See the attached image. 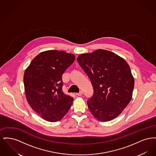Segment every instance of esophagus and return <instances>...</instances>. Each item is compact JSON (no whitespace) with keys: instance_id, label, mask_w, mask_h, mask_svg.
<instances>
[{"instance_id":"1","label":"esophagus","mask_w":156,"mask_h":156,"mask_svg":"<svg viewBox=\"0 0 156 156\" xmlns=\"http://www.w3.org/2000/svg\"><path fill=\"white\" fill-rule=\"evenodd\" d=\"M82 94H83V92H82V90H80V92L76 93V95H78V96H81Z\"/></svg>"}]
</instances>
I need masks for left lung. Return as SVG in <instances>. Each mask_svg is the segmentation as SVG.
Returning <instances> with one entry per match:
<instances>
[{
    "mask_svg": "<svg viewBox=\"0 0 156 156\" xmlns=\"http://www.w3.org/2000/svg\"><path fill=\"white\" fill-rule=\"evenodd\" d=\"M77 61L93 87V96L87 101L91 113L102 122L118 116L130 102L134 85L126 61L113 52L99 49L80 55Z\"/></svg>",
    "mask_w": 156,
    "mask_h": 156,
    "instance_id": "1",
    "label": "left lung"
}]
</instances>
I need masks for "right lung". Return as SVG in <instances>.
Returning <instances> with one entry per match:
<instances>
[{
  "label": "right lung",
  "mask_w": 156,
  "mask_h": 156,
  "mask_svg": "<svg viewBox=\"0 0 156 156\" xmlns=\"http://www.w3.org/2000/svg\"><path fill=\"white\" fill-rule=\"evenodd\" d=\"M75 59L73 54L48 50L38 54L25 70L23 81L27 102L45 120L58 121L72 105L73 98L62 91V75Z\"/></svg>",
  "instance_id": "1"
}]
</instances>
